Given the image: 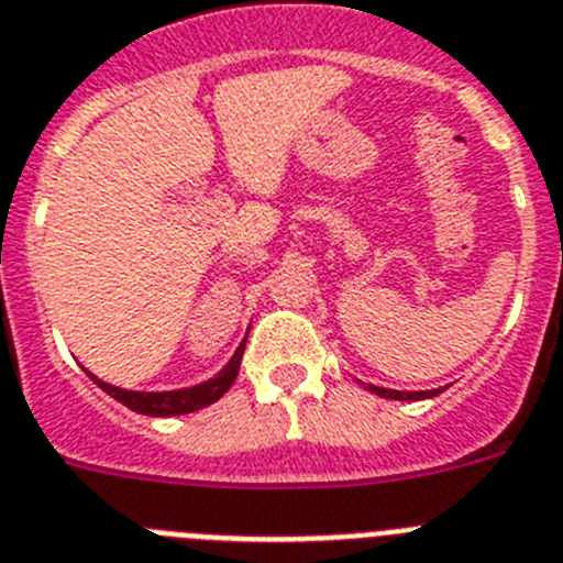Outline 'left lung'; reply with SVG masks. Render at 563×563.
I'll use <instances>...</instances> for the list:
<instances>
[{
    "mask_svg": "<svg viewBox=\"0 0 563 563\" xmlns=\"http://www.w3.org/2000/svg\"><path fill=\"white\" fill-rule=\"evenodd\" d=\"M368 390H374L376 397H385V399H424V397H437V394H439V390H419V394H405V390L376 388V385H368Z\"/></svg>",
    "mask_w": 563,
    "mask_h": 563,
    "instance_id": "left-lung-1",
    "label": "left lung"
}]
</instances>
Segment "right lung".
<instances>
[{
    "label": "right lung",
    "mask_w": 563,
    "mask_h": 563,
    "mask_svg": "<svg viewBox=\"0 0 563 563\" xmlns=\"http://www.w3.org/2000/svg\"><path fill=\"white\" fill-rule=\"evenodd\" d=\"M243 349H246V342H241V349L234 351V356L229 360L227 368L221 374L209 379L203 385H195V388L187 390H166V394H139V390H124L115 388V385H107L101 379L92 376V383L99 385L101 390H107L112 399H119L121 405H126L135 413H144V417H180V413H192V410L207 408L212 405L214 399H221L232 383L238 379V368H241L243 360Z\"/></svg>",
    "instance_id": "right-lung-1"
}]
</instances>
